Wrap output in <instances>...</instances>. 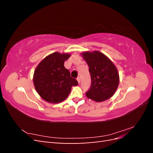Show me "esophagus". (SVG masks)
Returning a JSON list of instances; mask_svg holds the SVG:
<instances>
[{
	"label": "esophagus",
	"mask_w": 153,
	"mask_h": 153,
	"mask_svg": "<svg viewBox=\"0 0 153 153\" xmlns=\"http://www.w3.org/2000/svg\"><path fill=\"white\" fill-rule=\"evenodd\" d=\"M76 80H77V81L78 82V84H80V77H78L76 78Z\"/></svg>",
	"instance_id": "obj_1"
}]
</instances>
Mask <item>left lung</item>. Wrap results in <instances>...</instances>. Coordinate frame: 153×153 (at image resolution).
Here are the masks:
<instances>
[{
  "label": "left lung",
  "mask_w": 153,
  "mask_h": 153,
  "mask_svg": "<svg viewBox=\"0 0 153 153\" xmlns=\"http://www.w3.org/2000/svg\"><path fill=\"white\" fill-rule=\"evenodd\" d=\"M89 66L91 78V87L86 96L88 98L101 102L111 98L116 91L119 75L114 63L98 51L82 53Z\"/></svg>",
  "instance_id": "1"
}]
</instances>
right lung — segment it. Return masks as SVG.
I'll list each match as a JSON object with an SVG mask.
<instances>
[{
  "label": "right lung",
  "instance_id": "1",
  "mask_svg": "<svg viewBox=\"0 0 153 153\" xmlns=\"http://www.w3.org/2000/svg\"><path fill=\"white\" fill-rule=\"evenodd\" d=\"M70 56L69 53L54 52L46 57L36 68L33 77L35 89L47 102H61L68 98L71 87L78 85L77 80L64 66Z\"/></svg>",
  "mask_w": 153,
  "mask_h": 153
}]
</instances>
